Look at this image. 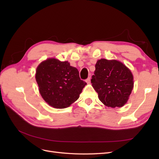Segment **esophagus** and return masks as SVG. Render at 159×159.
<instances>
[{"label": "esophagus", "instance_id": "1", "mask_svg": "<svg viewBox=\"0 0 159 159\" xmlns=\"http://www.w3.org/2000/svg\"><path fill=\"white\" fill-rule=\"evenodd\" d=\"M90 81H91V77H89V78L86 80V82H87V84H89Z\"/></svg>", "mask_w": 159, "mask_h": 159}]
</instances>
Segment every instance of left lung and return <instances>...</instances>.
Segmentation results:
<instances>
[{"label": "left lung", "mask_w": 159, "mask_h": 159, "mask_svg": "<svg viewBox=\"0 0 159 159\" xmlns=\"http://www.w3.org/2000/svg\"><path fill=\"white\" fill-rule=\"evenodd\" d=\"M91 81L101 102L112 108L123 107L133 88L131 71L115 60H99Z\"/></svg>", "instance_id": "obj_1"}]
</instances>
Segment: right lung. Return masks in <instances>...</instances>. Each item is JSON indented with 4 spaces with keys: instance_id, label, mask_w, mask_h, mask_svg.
Listing matches in <instances>:
<instances>
[{
    "instance_id": "add662e5",
    "label": "right lung",
    "mask_w": 159,
    "mask_h": 159,
    "mask_svg": "<svg viewBox=\"0 0 159 159\" xmlns=\"http://www.w3.org/2000/svg\"><path fill=\"white\" fill-rule=\"evenodd\" d=\"M36 80L42 98L51 107L64 109L80 97L87 84L68 61L49 58L37 67Z\"/></svg>"
}]
</instances>
